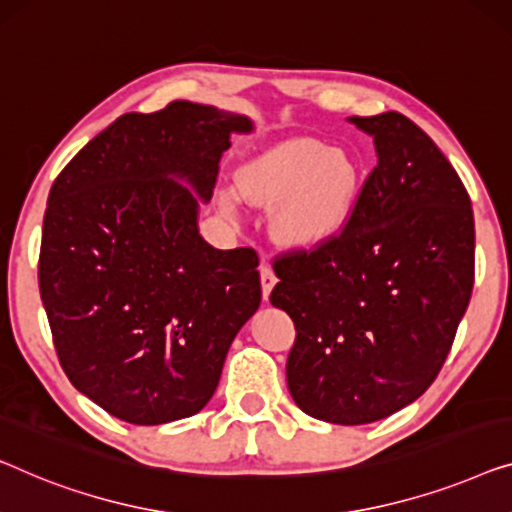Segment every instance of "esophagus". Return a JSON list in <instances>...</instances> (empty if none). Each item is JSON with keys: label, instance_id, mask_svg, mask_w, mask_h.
I'll return each instance as SVG.
<instances>
[{"label": "esophagus", "instance_id": "obj_1", "mask_svg": "<svg viewBox=\"0 0 512 512\" xmlns=\"http://www.w3.org/2000/svg\"><path fill=\"white\" fill-rule=\"evenodd\" d=\"M277 284V277H274V270L270 268L268 263L261 265V288H263V300L270 298L272 288Z\"/></svg>", "mask_w": 512, "mask_h": 512}]
</instances>
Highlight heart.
<instances>
[{
    "label": "heart",
    "mask_w": 512,
    "mask_h": 512,
    "mask_svg": "<svg viewBox=\"0 0 512 512\" xmlns=\"http://www.w3.org/2000/svg\"><path fill=\"white\" fill-rule=\"evenodd\" d=\"M360 175L346 154L314 138H295L272 147L244 166L238 187L221 191L226 207L249 201L279 205L274 231L291 247H318L344 231L358 198Z\"/></svg>",
    "instance_id": "heart-1"
}]
</instances>
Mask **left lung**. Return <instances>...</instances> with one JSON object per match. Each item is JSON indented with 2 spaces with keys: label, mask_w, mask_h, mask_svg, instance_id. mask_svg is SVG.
Listing matches in <instances>:
<instances>
[{
  "label": "left lung",
  "mask_w": 512,
  "mask_h": 512,
  "mask_svg": "<svg viewBox=\"0 0 512 512\" xmlns=\"http://www.w3.org/2000/svg\"><path fill=\"white\" fill-rule=\"evenodd\" d=\"M379 164L344 231L274 261L270 302L295 323L286 381L295 404L367 425L434 383L473 291L471 198L434 140L402 113L348 117Z\"/></svg>",
  "instance_id": "8db88e82"
}]
</instances>
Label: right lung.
I'll return each instance as SVG.
<instances>
[{"label": "right lung", "mask_w": 512, "mask_h": 512, "mask_svg": "<svg viewBox=\"0 0 512 512\" xmlns=\"http://www.w3.org/2000/svg\"><path fill=\"white\" fill-rule=\"evenodd\" d=\"M247 115L173 101L92 138L50 189L39 288L76 390L133 425L189 418L217 390L228 348L261 305L254 249L198 233Z\"/></svg>", "instance_id": "obj_1"}]
</instances>
